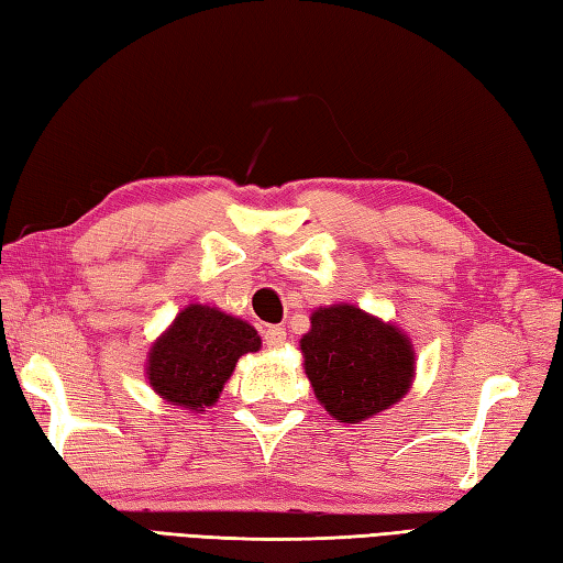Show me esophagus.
Masks as SVG:
<instances>
[{
    "label": "esophagus",
    "mask_w": 563,
    "mask_h": 563,
    "mask_svg": "<svg viewBox=\"0 0 563 563\" xmlns=\"http://www.w3.org/2000/svg\"><path fill=\"white\" fill-rule=\"evenodd\" d=\"M263 341H266L268 349H280V345L285 343V329L268 327L266 333H263Z\"/></svg>",
    "instance_id": "esophagus-1"
}]
</instances>
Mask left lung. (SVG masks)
Instances as JSON below:
<instances>
[{
    "label": "left lung",
    "mask_w": 563,
    "mask_h": 563,
    "mask_svg": "<svg viewBox=\"0 0 563 563\" xmlns=\"http://www.w3.org/2000/svg\"><path fill=\"white\" fill-rule=\"evenodd\" d=\"M309 324L300 339L305 375L317 401L339 423L367 421L409 394L413 343L391 321L341 302L317 307Z\"/></svg>",
    "instance_id": "left-lung-1"
}]
</instances>
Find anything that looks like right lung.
I'll return each instance as SVG.
<instances>
[{
  "label": "right lung",
  "instance_id": "add662e5",
  "mask_svg": "<svg viewBox=\"0 0 563 563\" xmlns=\"http://www.w3.org/2000/svg\"><path fill=\"white\" fill-rule=\"evenodd\" d=\"M256 351L261 336L249 321L196 302L152 343L145 375L164 401L200 413L220 399L239 357Z\"/></svg>",
  "mask_w": 563,
  "mask_h": 563
}]
</instances>
